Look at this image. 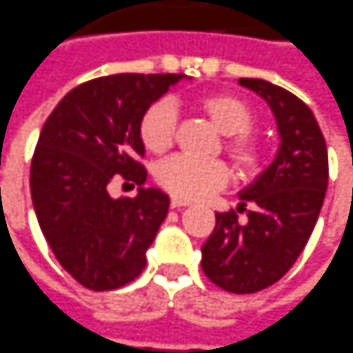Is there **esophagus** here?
<instances>
[{
    "label": "esophagus",
    "instance_id": "esophagus-1",
    "mask_svg": "<svg viewBox=\"0 0 353 353\" xmlns=\"http://www.w3.org/2000/svg\"><path fill=\"white\" fill-rule=\"evenodd\" d=\"M190 202L188 200H182L179 196H172L171 198V208H182V205H188Z\"/></svg>",
    "mask_w": 353,
    "mask_h": 353
}]
</instances>
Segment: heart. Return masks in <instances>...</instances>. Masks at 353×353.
<instances>
[{
	"instance_id": "b5f03b06",
	"label": "heart",
	"mask_w": 353,
	"mask_h": 353,
	"mask_svg": "<svg viewBox=\"0 0 353 353\" xmlns=\"http://www.w3.org/2000/svg\"><path fill=\"white\" fill-rule=\"evenodd\" d=\"M198 110L204 112L214 126L223 134V151L235 163L239 172L254 174L264 161V145L248 130L254 126V114L250 106L231 93H212L202 97ZM176 116L167 101L151 105L139 120V138L151 153H165L174 139ZM155 179L161 186L182 200H194L219 190L229 179V171L221 161H194L176 155L163 161Z\"/></svg>"
}]
</instances>
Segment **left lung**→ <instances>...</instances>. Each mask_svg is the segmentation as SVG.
<instances>
[{"mask_svg": "<svg viewBox=\"0 0 353 353\" xmlns=\"http://www.w3.org/2000/svg\"><path fill=\"white\" fill-rule=\"evenodd\" d=\"M276 116L280 149L266 171L241 192L237 212L215 214L202 247V270L217 288L256 293L281 280L313 233L328 186L325 136L301 99L264 79H239Z\"/></svg>", "mask_w": 353, "mask_h": 353, "instance_id": "1", "label": "left lung"}]
</instances>
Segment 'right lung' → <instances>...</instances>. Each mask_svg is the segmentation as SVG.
Masks as SVG:
<instances>
[{
	"label": "right lung",
	"mask_w": 353,
	"mask_h": 353,
	"mask_svg": "<svg viewBox=\"0 0 353 353\" xmlns=\"http://www.w3.org/2000/svg\"><path fill=\"white\" fill-rule=\"evenodd\" d=\"M184 77H97L65 94L42 126L30 163L34 214L54 256L87 290L122 288L145 268L171 200L159 188H143L139 120ZM116 174L139 184L136 199L108 194Z\"/></svg>",
	"instance_id": "right-lung-1"
}]
</instances>
